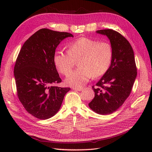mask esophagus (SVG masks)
Instances as JSON below:
<instances>
[{"label":"esophagus","mask_w":152,"mask_h":152,"mask_svg":"<svg viewBox=\"0 0 152 152\" xmlns=\"http://www.w3.org/2000/svg\"><path fill=\"white\" fill-rule=\"evenodd\" d=\"M73 90H75V91H81L83 90V88L82 87H73L72 88Z\"/></svg>","instance_id":"34e87169"}]
</instances>
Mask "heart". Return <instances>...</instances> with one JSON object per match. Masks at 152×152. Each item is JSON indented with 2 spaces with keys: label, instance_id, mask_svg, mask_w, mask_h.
<instances>
[{
  "label": "heart",
  "instance_id": "b5f03b06",
  "mask_svg": "<svg viewBox=\"0 0 152 152\" xmlns=\"http://www.w3.org/2000/svg\"><path fill=\"white\" fill-rule=\"evenodd\" d=\"M113 54L110 43L80 37L68 44L67 52L58 50L55 53L53 59L58 70L65 75L69 74L75 61L79 60L80 68L69 74L65 82L70 86L81 87L93 76H102L108 71Z\"/></svg>",
  "mask_w": 152,
  "mask_h": 152
}]
</instances>
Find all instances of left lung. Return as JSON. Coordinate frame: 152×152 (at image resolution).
Masks as SVG:
<instances>
[{
    "mask_svg": "<svg viewBox=\"0 0 152 152\" xmlns=\"http://www.w3.org/2000/svg\"><path fill=\"white\" fill-rule=\"evenodd\" d=\"M96 33L106 35L113 48V58L108 71L94 87V98L89 108L99 115L115 112L129 96L137 76L134 54L128 40L118 32L99 30Z\"/></svg>",
    "mask_w": 152,
    "mask_h": 152,
    "instance_id": "1",
    "label": "left lung"
}]
</instances>
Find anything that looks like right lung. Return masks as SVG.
<instances>
[{
  "mask_svg": "<svg viewBox=\"0 0 152 152\" xmlns=\"http://www.w3.org/2000/svg\"><path fill=\"white\" fill-rule=\"evenodd\" d=\"M73 35L42 28L23 45L14 68L17 94L25 110L45 120L60 109L70 87L53 86L61 82L54 63V55L63 40Z\"/></svg>",
  "mask_w": 152,
  "mask_h": 152,
  "instance_id": "1",
  "label": "right lung"
}]
</instances>
